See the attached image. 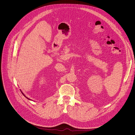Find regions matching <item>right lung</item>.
Instances as JSON below:
<instances>
[{
    "mask_svg": "<svg viewBox=\"0 0 135 135\" xmlns=\"http://www.w3.org/2000/svg\"><path fill=\"white\" fill-rule=\"evenodd\" d=\"M20 91H21V93H22V94H23V96H24L25 97V98H27V99H28V100H31V99H29V98H27V97H26L25 96V95H24V94H23V93H22V91H21V90H20Z\"/></svg>",
    "mask_w": 135,
    "mask_h": 135,
    "instance_id": "1",
    "label": "right lung"
}]
</instances>
